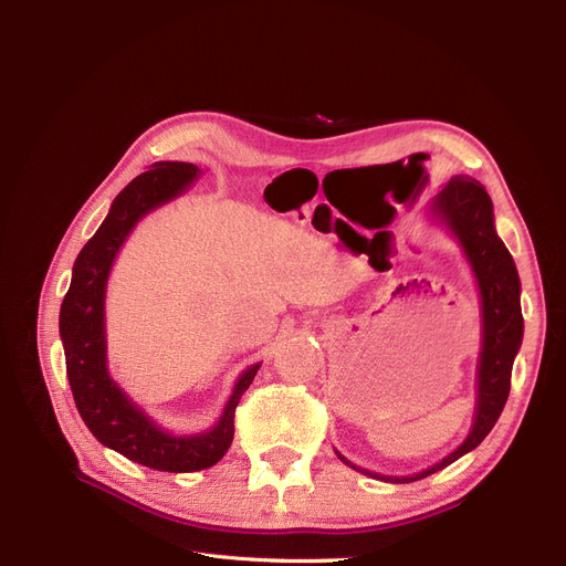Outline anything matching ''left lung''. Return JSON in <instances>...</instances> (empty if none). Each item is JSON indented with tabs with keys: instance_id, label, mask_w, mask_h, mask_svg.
I'll return each mask as SVG.
<instances>
[{
	"instance_id": "8db88e82",
	"label": "left lung",
	"mask_w": 566,
	"mask_h": 566,
	"mask_svg": "<svg viewBox=\"0 0 566 566\" xmlns=\"http://www.w3.org/2000/svg\"><path fill=\"white\" fill-rule=\"evenodd\" d=\"M430 212L458 238L476 279L479 297H482V352H479L476 364V408L468 439L451 455L418 474H375L352 465L345 455L337 453V458L347 462L349 468L375 479H385L391 484H408L430 476L484 441V437L493 430L495 420L503 413L510 394L512 364H515L524 335L517 266L512 262L505 243L495 233L493 202L486 188L472 177H453L432 198Z\"/></svg>"
}]
</instances>
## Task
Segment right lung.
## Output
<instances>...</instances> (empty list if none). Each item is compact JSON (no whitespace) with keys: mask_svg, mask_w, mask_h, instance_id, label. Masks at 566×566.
I'll list each match as a JSON object with an SVG mask.
<instances>
[{"mask_svg":"<svg viewBox=\"0 0 566 566\" xmlns=\"http://www.w3.org/2000/svg\"><path fill=\"white\" fill-rule=\"evenodd\" d=\"M198 175L191 163H156L117 193L104 224L77 254L59 316L67 382L84 424L104 447L160 472H196L224 458L233 441L235 406L260 370L254 364L238 378L219 422L200 434L163 430L108 375L104 312L117 250L136 221L181 196Z\"/></svg>","mask_w":566,"mask_h":566,"instance_id":"right-lung-1","label":"right lung"}]
</instances>
